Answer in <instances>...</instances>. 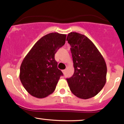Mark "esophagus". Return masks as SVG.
Here are the masks:
<instances>
[{
    "mask_svg": "<svg viewBox=\"0 0 124 124\" xmlns=\"http://www.w3.org/2000/svg\"><path fill=\"white\" fill-rule=\"evenodd\" d=\"M65 72H66V69H64V70H62V72H63V73H65Z\"/></svg>",
    "mask_w": 124,
    "mask_h": 124,
    "instance_id": "1",
    "label": "esophagus"
}]
</instances>
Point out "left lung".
I'll use <instances>...</instances> for the list:
<instances>
[{
	"mask_svg": "<svg viewBox=\"0 0 124 124\" xmlns=\"http://www.w3.org/2000/svg\"><path fill=\"white\" fill-rule=\"evenodd\" d=\"M66 40L71 46L74 67L72 77L66 79L70 90L79 98L93 97L107 81L105 61L93 42L85 35L70 32Z\"/></svg>",
	"mask_w": 124,
	"mask_h": 124,
	"instance_id": "left-lung-1",
	"label": "left lung"
}]
</instances>
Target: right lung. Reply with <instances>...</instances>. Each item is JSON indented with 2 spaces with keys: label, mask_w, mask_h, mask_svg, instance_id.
<instances>
[{
  "label": "right lung",
  "mask_w": 124,
  "mask_h": 124,
  "mask_svg": "<svg viewBox=\"0 0 124 124\" xmlns=\"http://www.w3.org/2000/svg\"><path fill=\"white\" fill-rule=\"evenodd\" d=\"M65 34L51 33L40 38L26 55L20 65L19 78L24 89L34 97L43 98L55 91L62 71L55 59L64 45Z\"/></svg>",
  "instance_id": "right-lung-1"
}]
</instances>
